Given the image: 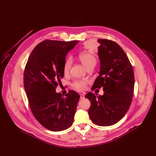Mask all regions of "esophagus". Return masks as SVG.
<instances>
[{
    "mask_svg": "<svg viewBox=\"0 0 156 156\" xmlns=\"http://www.w3.org/2000/svg\"><path fill=\"white\" fill-rule=\"evenodd\" d=\"M84 98V95L83 94H80V98L83 99Z\"/></svg>",
    "mask_w": 156,
    "mask_h": 156,
    "instance_id": "obj_1",
    "label": "esophagus"
}]
</instances>
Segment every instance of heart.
Segmentation results:
<instances>
[{
  "mask_svg": "<svg viewBox=\"0 0 156 156\" xmlns=\"http://www.w3.org/2000/svg\"><path fill=\"white\" fill-rule=\"evenodd\" d=\"M79 58L81 60L82 63L88 68L92 66H95L96 64V58L92 53L90 52H82L79 55ZM72 64V59L69 56H68L65 58L63 64V72L65 74L68 73L69 72ZM72 85L73 88L76 89L77 90H83L85 89L87 86V81H75Z\"/></svg>",
  "mask_w": 156,
  "mask_h": 156,
  "instance_id": "heart-1",
  "label": "heart"
}]
</instances>
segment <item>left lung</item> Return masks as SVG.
Returning a JSON list of instances; mask_svg holds the SVG:
<instances>
[{
  "mask_svg": "<svg viewBox=\"0 0 156 156\" xmlns=\"http://www.w3.org/2000/svg\"><path fill=\"white\" fill-rule=\"evenodd\" d=\"M100 75L92 90L103 88L98 98L92 92L85 96L90 101V119L100 126H109L120 121L128 111L133 95L135 78L130 61L121 47L107 39H98Z\"/></svg>",
  "mask_w": 156,
  "mask_h": 156,
  "instance_id": "8db88e82",
  "label": "left lung"
}]
</instances>
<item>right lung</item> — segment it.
Masks as SVG:
<instances>
[{
  "mask_svg": "<svg viewBox=\"0 0 156 156\" xmlns=\"http://www.w3.org/2000/svg\"><path fill=\"white\" fill-rule=\"evenodd\" d=\"M79 41L47 40L32 50L24 71V88L32 112L46 129L60 131L72 125L80 96L69 90L65 96L55 90L64 77L63 64Z\"/></svg>",
  "mask_w": 156,
  "mask_h": 156,
  "instance_id": "obj_1",
  "label": "right lung"
}]
</instances>
